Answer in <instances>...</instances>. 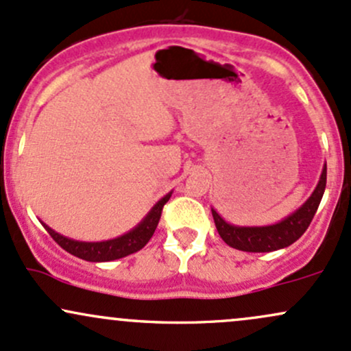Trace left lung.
<instances>
[{
  "instance_id": "left-lung-1",
  "label": "left lung",
  "mask_w": 351,
  "mask_h": 351,
  "mask_svg": "<svg viewBox=\"0 0 351 351\" xmlns=\"http://www.w3.org/2000/svg\"><path fill=\"white\" fill-rule=\"evenodd\" d=\"M326 187V164L323 167L322 176H319L318 184L310 197L306 199L300 209L289 214L288 217L281 219L276 224L269 226H234L226 222L219 214L213 210L214 222L219 236L222 237L228 246L234 250L246 252H271L276 250H282L300 239L308 229L313 217H315L316 209L322 202L323 192Z\"/></svg>"
}]
</instances>
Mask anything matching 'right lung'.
I'll return each mask as SVG.
<instances>
[{
    "instance_id": "obj_1",
    "label": "right lung",
    "mask_w": 351,
    "mask_h": 351,
    "mask_svg": "<svg viewBox=\"0 0 351 351\" xmlns=\"http://www.w3.org/2000/svg\"><path fill=\"white\" fill-rule=\"evenodd\" d=\"M172 191L169 194H165L159 202H156V206L147 213V216L135 226L134 229H130L125 234L114 237V239L107 241H99V243H85V241H75L70 237H65L58 232L53 231L50 226H47L45 222L43 228L47 229L48 234H50L60 246L65 251H69L70 254L77 256V258L85 259L90 263H105V261H114V259L125 258V256L134 254V252L141 251L142 247L149 243V239L156 232L157 224H159L162 207L165 202L171 199Z\"/></svg>"
}]
</instances>
